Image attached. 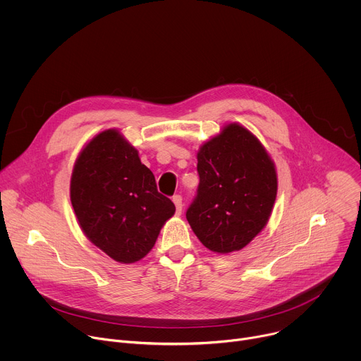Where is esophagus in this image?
Wrapping results in <instances>:
<instances>
[{
    "mask_svg": "<svg viewBox=\"0 0 361 361\" xmlns=\"http://www.w3.org/2000/svg\"><path fill=\"white\" fill-rule=\"evenodd\" d=\"M173 202L176 204V213H177V216H180L181 214V212H183V198H181V195H174L173 197Z\"/></svg>",
    "mask_w": 361,
    "mask_h": 361,
    "instance_id": "obj_1",
    "label": "esophagus"
}]
</instances>
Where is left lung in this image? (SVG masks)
I'll return each mask as SVG.
<instances>
[{"label":"left lung","mask_w":361,"mask_h":361,"mask_svg":"<svg viewBox=\"0 0 361 361\" xmlns=\"http://www.w3.org/2000/svg\"><path fill=\"white\" fill-rule=\"evenodd\" d=\"M197 161L200 184L187 221L210 251H238L269 223L277 197L274 161L238 123L226 124L205 141Z\"/></svg>","instance_id":"left-lung-1"}]
</instances>
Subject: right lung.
I'll use <instances>...</instances> for the list:
<instances>
[{
	"label": "right lung",
	"instance_id": "obj_1",
	"mask_svg": "<svg viewBox=\"0 0 361 361\" xmlns=\"http://www.w3.org/2000/svg\"><path fill=\"white\" fill-rule=\"evenodd\" d=\"M70 198L85 237L123 264L144 259L176 213L117 128L98 133L84 145L74 163Z\"/></svg>",
	"mask_w": 361,
	"mask_h": 361
}]
</instances>
